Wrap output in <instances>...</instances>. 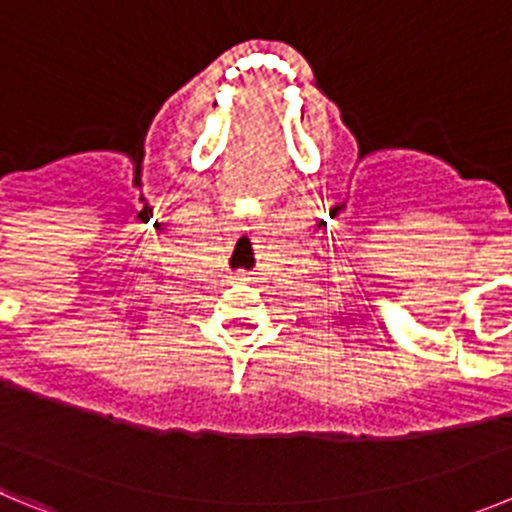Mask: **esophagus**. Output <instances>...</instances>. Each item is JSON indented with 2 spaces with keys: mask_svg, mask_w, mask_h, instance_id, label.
Returning <instances> with one entry per match:
<instances>
[{
  "mask_svg": "<svg viewBox=\"0 0 512 512\" xmlns=\"http://www.w3.org/2000/svg\"><path fill=\"white\" fill-rule=\"evenodd\" d=\"M234 280H245V275L239 273V275H234Z\"/></svg>",
  "mask_w": 512,
  "mask_h": 512,
  "instance_id": "1",
  "label": "esophagus"
}]
</instances>
